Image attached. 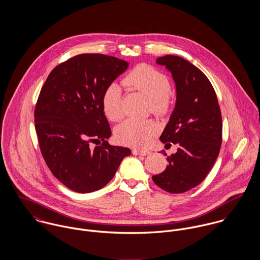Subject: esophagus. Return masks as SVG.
<instances>
[{
	"label": "esophagus",
	"instance_id": "esophagus-1",
	"mask_svg": "<svg viewBox=\"0 0 260 260\" xmlns=\"http://www.w3.org/2000/svg\"><path fill=\"white\" fill-rule=\"evenodd\" d=\"M132 153H133V155H142V156H146V155H148L149 151H146V150H136V149H134L133 151H132Z\"/></svg>",
	"mask_w": 260,
	"mask_h": 260
}]
</instances>
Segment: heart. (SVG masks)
Wrapping results in <instances>:
<instances>
[{
	"label": "heart",
	"instance_id": "heart-1",
	"mask_svg": "<svg viewBox=\"0 0 260 260\" xmlns=\"http://www.w3.org/2000/svg\"><path fill=\"white\" fill-rule=\"evenodd\" d=\"M122 85L144 93L151 101L152 109L156 113H164L169 106L170 83L167 77L159 70L141 64L135 67L122 80ZM122 90L119 85L110 84L102 96V108L106 117L113 122L123 117ZM156 132V125L151 120L129 119L116 129L117 139L127 145L144 148L148 145Z\"/></svg>",
	"mask_w": 260,
	"mask_h": 260
}]
</instances>
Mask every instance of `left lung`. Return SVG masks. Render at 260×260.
Instances as JSON below:
<instances>
[{
  "label": "left lung",
  "instance_id": "left-lung-1",
  "mask_svg": "<svg viewBox=\"0 0 260 260\" xmlns=\"http://www.w3.org/2000/svg\"><path fill=\"white\" fill-rule=\"evenodd\" d=\"M156 63L171 73L176 88L175 107L160 140L168 146L178 144V149L167 157L166 169L152 179L167 192L183 193L205 179L219 154L221 112L210 81L193 64L172 55Z\"/></svg>",
  "mask_w": 260,
  "mask_h": 260
}]
</instances>
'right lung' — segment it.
Wrapping results in <instances>:
<instances>
[{
  "label": "right lung",
  "mask_w": 260,
  "mask_h": 260,
  "mask_svg": "<svg viewBox=\"0 0 260 260\" xmlns=\"http://www.w3.org/2000/svg\"><path fill=\"white\" fill-rule=\"evenodd\" d=\"M129 63L102 54H81L48 76L38 98L35 127L42 155L54 176L78 193L97 191L114 177L131 150L111 146L102 108L106 88ZM100 142L93 149L89 142Z\"/></svg>",
  "instance_id": "add662e5"
}]
</instances>
